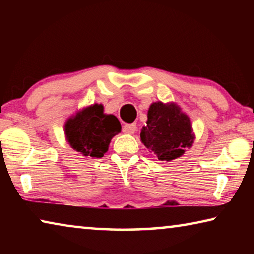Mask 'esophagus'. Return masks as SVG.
<instances>
[{
	"label": "esophagus",
	"instance_id": "1",
	"mask_svg": "<svg viewBox=\"0 0 254 254\" xmlns=\"http://www.w3.org/2000/svg\"><path fill=\"white\" fill-rule=\"evenodd\" d=\"M136 131V124L131 123V124H126L123 127V132L127 133V134H133Z\"/></svg>",
	"mask_w": 254,
	"mask_h": 254
}]
</instances>
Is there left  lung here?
Returning a JSON list of instances; mask_svg holds the SVG:
<instances>
[{
  "label": "left lung",
  "instance_id": "1",
  "mask_svg": "<svg viewBox=\"0 0 254 254\" xmlns=\"http://www.w3.org/2000/svg\"><path fill=\"white\" fill-rule=\"evenodd\" d=\"M142 143L161 161H170L190 148L195 135L191 122L175 103H152L147 126L140 133Z\"/></svg>",
  "mask_w": 254,
  "mask_h": 254
}]
</instances>
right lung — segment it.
<instances>
[{"mask_svg":"<svg viewBox=\"0 0 254 254\" xmlns=\"http://www.w3.org/2000/svg\"><path fill=\"white\" fill-rule=\"evenodd\" d=\"M121 132V123L113 114H105L102 104H93L72 115L65 123L70 147L83 156L102 158L112 137Z\"/></svg>","mask_w":254,"mask_h":254,"instance_id":"1","label":"right lung"}]
</instances>
